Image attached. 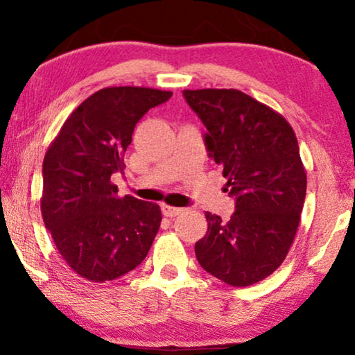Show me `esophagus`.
I'll list each match as a JSON object with an SVG mask.
<instances>
[{"mask_svg": "<svg viewBox=\"0 0 355 355\" xmlns=\"http://www.w3.org/2000/svg\"><path fill=\"white\" fill-rule=\"evenodd\" d=\"M161 211H163L164 216L167 218H175V216L182 214L184 211V208H180V207H171V205H161Z\"/></svg>", "mask_w": 355, "mask_h": 355, "instance_id": "obj_1", "label": "esophagus"}]
</instances>
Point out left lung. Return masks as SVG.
I'll return each mask as SVG.
<instances>
[{"label":"left lung","mask_w":355,"mask_h":355,"mask_svg":"<svg viewBox=\"0 0 355 355\" xmlns=\"http://www.w3.org/2000/svg\"><path fill=\"white\" fill-rule=\"evenodd\" d=\"M183 97L205 125L208 155L235 197L228 222L205 213L197 261L228 285H254L284 263L299 227L307 173L296 135L284 116L236 89L183 91Z\"/></svg>","instance_id":"1"}]
</instances>
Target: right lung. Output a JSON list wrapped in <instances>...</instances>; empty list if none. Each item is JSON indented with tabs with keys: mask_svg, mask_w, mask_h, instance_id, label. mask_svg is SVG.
Returning <instances> with one entry per match:
<instances>
[{
	"mask_svg": "<svg viewBox=\"0 0 355 355\" xmlns=\"http://www.w3.org/2000/svg\"><path fill=\"white\" fill-rule=\"evenodd\" d=\"M172 92L150 87H106L65 120L44 158L40 209L65 263L92 282L122 277L147 257L161 224L156 203L119 197L112 173L136 123Z\"/></svg>",
	"mask_w": 355,
	"mask_h": 355,
	"instance_id": "1",
	"label": "right lung"
}]
</instances>
